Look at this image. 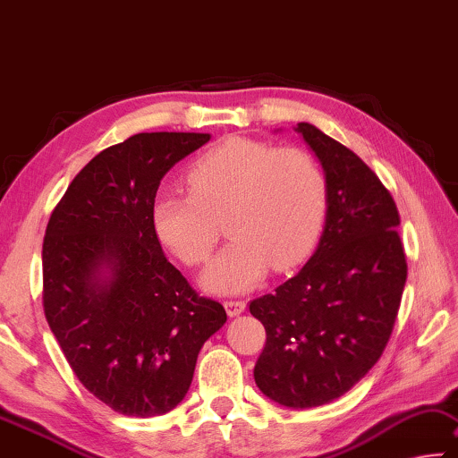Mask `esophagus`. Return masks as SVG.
<instances>
[{
    "label": "esophagus",
    "mask_w": 458,
    "mask_h": 458,
    "mask_svg": "<svg viewBox=\"0 0 458 458\" xmlns=\"http://www.w3.org/2000/svg\"><path fill=\"white\" fill-rule=\"evenodd\" d=\"M245 300H225V309H227L229 317H239L245 310Z\"/></svg>",
    "instance_id": "esophagus-1"
}]
</instances>
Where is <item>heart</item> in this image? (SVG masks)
Here are the masks:
<instances>
[{
  "label": "heart",
  "mask_w": 458,
  "mask_h": 458,
  "mask_svg": "<svg viewBox=\"0 0 458 458\" xmlns=\"http://www.w3.org/2000/svg\"><path fill=\"white\" fill-rule=\"evenodd\" d=\"M189 194H160L152 229L186 266L208 258L221 221L233 237L207 266L202 284L233 294L256 286L267 267H294L317 243L327 215V180L300 148H274L227 138L194 160L184 176Z\"/></svg>",
  "instance_id": "b5f03b06"
}]
</instances>
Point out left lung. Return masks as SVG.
I'll return each mask as SVG.
<instances>
[{
	"label": "left lung",
	"instance_id": "8db88e82",
	"mask_svg": "<svg viewBox=\"0 0 458 458\" xmlns=\"http://www.w3.org/2000/svg\"><path fill=\"white\" fill-rule=\"evenodd\" d=\"M296 130L327 178V223L300 272L250 302L266 328L253 369L258 387L288 408L347 394L379 361L408 278L395 200L347 146L310 123Z\"/></svg>",
	"mask_w": 458,
	"mask_h": 458
}]
</instances>
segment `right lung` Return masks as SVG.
<instances>
[{
	"instance_id": "add662e5",
	"label": "right lung",
	"mask_w": 458,
	"mask_h": 458,
	"mask_svg": "<svg viewBox=\"0 0 458 458\" xmlns=\"http://www.w3.org/2000/svg\"><path fill=\"white\" fill-rule=\"evenodd\" d=\"M208 133H136L72 178L42 243V306L74 376L105 406L149 418L189 392L227 320L164 256L152 205L164 174ZM101 268L110 278L99 281Z\"/></svg>"
}]
</instances>
